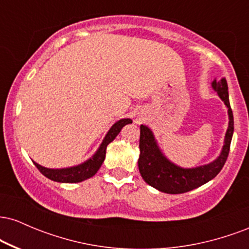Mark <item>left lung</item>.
<instances>
[{
    "label": "left lung",
    "instance_id": "8db88e82",
    "mask_svg": "<svg viewBox=\"0 0 249 249\" xmlns=\"http://www.w3.org/2000/svg\"><path fill=\"white\" fill-rule=\"evenodd\" d=\"M212 88L218 92L219 97L227 107L228 117H230L227 132L225 136V144L220 156L214 161L202 166L194 168L179 167L168 160L161 153L152 131L145 125H141V139H139L141 156L138 159V167L142 179L150 186L168 194L185 193L215 178L216 174L224 167L230 153L231 142L233 137V112L228 99L227 81L225 78H221L218 82L214 79Z\"/></svg>",
    "mask_w": 249,
    "mask_h": 249
}]
</instances>
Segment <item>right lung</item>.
I'll return each mask as SVG.
<instances>
[{"label": "right lung", "instance_id": "add662e5", "mask_svg": "<svg viewBox=\"0 0 249 249\" xmlns=\"http://www.w3.org/2000/svg\"><path fill=\"white\" fill-rule=\"evenodd\" d=\"M132 121L128 118H124L118 121L112 125V127L108 130L107 136H105L104 141L101 144L97 152L93 154L92 158H90L89 160L83 162L81 165H77L73 167H68V168H47L43 167L41 165H38L37 162L34 161L35 166L38 168V171L43 176L47 177L48 179L53 180L57 182H81L83 180H87L91 178L92 176H95L97 171L99 170V167L102 166L103 161L105 159V153H107V146L110 144L113 139L118 136V133L121 132L123 126H125L126 124H130Z\"/></svg>", "mask_w": 249, "mask_h": 249}]
</instances>
